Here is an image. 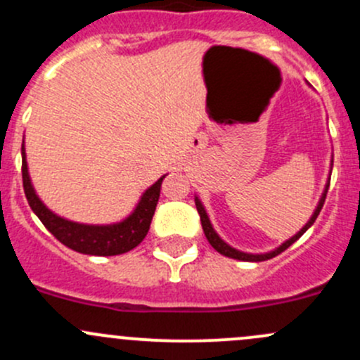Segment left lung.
<instances>
[{"label": "left lung", "mask_w": 360, "mask_h": 360, "mask_svg": "<svg viewBox=\"0 0 360 360\" xmlns=\"http://www.w3.org/2000/svg\"><path fill=\"white\" fill-rule=\"evenodd\" d=\"M329 179H331V177H329ZM328 190H329V183L326 184V190H324V193H322L321 200H319V205H317V209H315V210H314V214H311L310 221H308V223L304 224V226L301 228V230L297 231V233L294 235V237L289 238V240H285L284 244H282V245H278L277 249L270 250V252H264V254H249V252H242V250H237V249H233V248H231V245H228L226 242H224L223 238H221L219 235H217L216 231H214L212 224H210V219H209V216H207L205 209H203V205H202L200 198H198V197H195V205H197V210H198V214H200V221H202L203 233H205V237H207V240H209V244L212 245V248L216 249L217 252H219V254H223V256H226V257H233V259H238V261H266V259H271V257L278 256V254H281V252H284V250L288 249L289 245H292L294 242H296L297 238H300L301 235H303L304 231H307L308 228H310L311 224L315 223V219H317V216H319V212H321L322 205H324V200H326V195H328Z\"/></svg>", "instance_id": "8db88e82"}]
</instances>
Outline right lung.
<instances>
[{"instance_id":"1","label":"right lung","mask_w":360,"mask_h":360,"mask_svg":"<svg viewBox=\"0 0 360 360\" xmlns=\"http://www.w3.org/2000/svg\"><path fill=\"white\" fill-rule=\"evenodd\" d=\"M165 177V176H163ZM163 177L151 184L141 197L134 212L120 223L112 224H82L53 214L36 195L31 184L25 162V150L22 146V184L32 212L39 217L46 230L66 248L90 256H116L129 252L144 240L153 219L155 209L160 198Z\"/></svg>"}]
</instances>
